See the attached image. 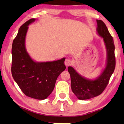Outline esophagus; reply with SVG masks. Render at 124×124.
Listing matches in <instances>:
<instances>
[{
  "mask_svg": "<svg viewBox=\"0 0 124 124\" xmlns=\"http://www.w3.org/2000/svg\"><path fill=\"white\" fill-rule=\"evenodd\" d=\"M72 60H71L70 59H69V58H67V59H65V65H66V66H69V65H70L71 64H72Z\"/></svg>",
  "mask_w": 124,
  "mask_h": 124,
  "instance_id": "esophagus-1",
  "label": "esophagus"
}]
</instances>
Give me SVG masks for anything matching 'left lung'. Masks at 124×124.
<instances>
[{
    "mask_svg": "<svg viewBox=\"0 0 124 124\" xmlns=\"http://www.w3.org/2000/svg\"><path fill=\"white\" fill-rule=\"evenodd\" d=\"M98 34L103 38L107 49L106 67L101 74L95 80H91L79 75L72 66L68 67L70 73L71 88L73 93L79 100H87L101 94L108 84L109 79L116 68L115 46L113 38L104 23L97 20Z\"/></svg>",
    "mask_w": 124,
    "mask_h": 124,
    "instance_id": "1",
    "label": "left lung"
}]
</instances>
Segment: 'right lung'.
Segmentation results:
<instances>
[{
    "label": "right lung",
    "instance_id": "right-lung-1",
    "mask_svg": "<svg viewBox=\"0 0 124 124\" xmlns=\"http://www.w3.org/2000/svg\"><path fill=\"white\" fill-rule=\"evenodd\" d=\"M31 18L18 30L12 44V74L14 80L25 96L37 100L48 97L55 87L58 77L66 69L65 58L46 62H37L26 51L25 39Z\"/></svg>",
    "mask_w": 124,
    "mask_h": 124
}]
</instances>
